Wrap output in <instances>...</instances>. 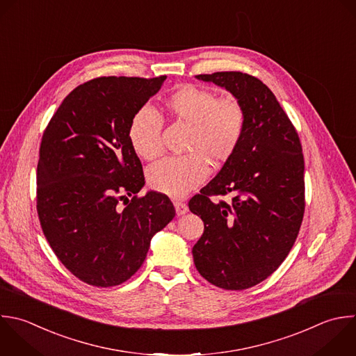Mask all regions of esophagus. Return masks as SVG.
Instances as JSON below:
<instances>
[{
	"mask_svg": "<svg viewBox=\"0 0 356 356\" xmlns=\"http://www.w3.org/2000/svg\"><path fill=\"white\" fill-rule=\"evenodd\" d=\"M174 206H175V211H177L178 216H184L189 210L188 206L185 203H182V202H174Z\"/></svg>",
	"mask_w": 356,
	"mask_h": 356,
	"instance_id": "obj_1",
	"label": "esophagus"
}]
</instances>
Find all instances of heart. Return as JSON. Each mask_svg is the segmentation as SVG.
Wrapping results in <instances>:
<instances>
[{"label": "heart", "instance_id": "b5f03b06", "mask_svg": "<svg viewBox=\"0 0 356 356\" xmlns=\"http://www.w3.org/2000/svg\"><path fill=\"white\" fill-rule=\"evenodd\" d=\"M165 111L177 121L191 125L186 156L167 157L147 170L149 186L171 197H182L199 186L209 175V161L221 164L239 147L245 134V111L234 97L184 85L164 102ZM163 122L152 110H138L128 127V139L134 152L153 160L163 152Z\"/></svg>", "mask_w": 356, "mask_h": 356}]
</instances>
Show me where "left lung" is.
<instances>
[{"instance_id": "8db88e82", "label": "left lung", "mask_w": 356, "mask_h": 356, "mask_svg": "<svg viewBox=\"0 0 356 356\" xmlns=\"http://www.w3.org/2000/svg\"><path fill=\"white\" fill-rule=\"evenodd\" d=\"M228 90L243 107L245 134L234 156L189 200L204 231L192 249L203 278L246 289L273 274L289 253L305 211L303 154L298 134L273 92L242 72L197 75ZM231 193L229 204L209 196Z\"/></svg>"}]
</instances>
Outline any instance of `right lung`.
<instances>
[{"label": "right lung", "mask_w": 356, "mask_h": 356, "mask_svg": "<svg viewBox=\"0 0 356 356\" xmlns=\"http://www.w3.org/2000/svg\"><path fill=\"white\" fill-rule=\"evenodd\" d=\"M165 78L89 81L64 99L44 131L38 164L40 224L61 263L89 285L129 280L152 238L175 216L165 195L136 196L145 177L128 139L132 115Z\"/></svg>", "instance_id": "right-lung-1"}]
</instances>
